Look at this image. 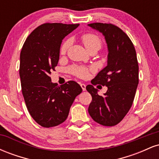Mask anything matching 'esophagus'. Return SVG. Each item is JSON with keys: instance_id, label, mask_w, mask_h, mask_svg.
Segmentation results:
<instances>
[{"instance_id": "esophagus-1", "label": "esophagus", "mask_w": 159, "mask_h": 159, "mask_svg": "<svg viewBox=\"0 0 159 159\" xmlns=\"http://www.w3.org/2000/svg\"><path fill=\"white\" fill-rule=\"evenodd\" d=\"M81 87L82 88V90H83V91H85L86 90V85L84 84H81Z\"/></svg>"}]
</instances>
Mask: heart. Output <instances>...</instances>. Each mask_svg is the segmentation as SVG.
Segmentation results:
<instances>
[{"instance_id": "obj_1", "label": "heart", "mask_w": 159, "mask_h": 159, "mask_svg": "<svg viewBox=\"0 0 159 159\" xmlns=\"http://www.w3.org/2000/svg\"><path fill=\"white\" fill-rule=\"evenodd\" d=\"M81 40L84 45L85 48L87 51H90L91 49H98L101 48L102 40L97 35L94 34H85L81 37ZM69 40H66L63 43L61 47V53L62 54H64L66 52L67 49L69 46ZM71 72L75 75L81 78H85L87 77L89 73V69L84 66H73L71 68Z\"/></svg>"}]
</instances>
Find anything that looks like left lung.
<instances>
[{
    "label": "left lung",
    "mask_w": 159,
    "mask_h": 159,
    "mask_svg": "<svg viewBox=\"0 0 159 159\" xmlns=\"http://www.w3.org/2000/svg\"><path fill=\"white\" fill-rule=\"evenodd\" d=\"M88 26L103 34L108 54L107 65L91 81L86 89L92 96L88 112L96 123L114 126L130 110L138 82V63L132 42L125 32L112 24L92 23ZM108 87L104 96H99L93 85Z\"/></svg>",
    "instance_id": "8db88e82"
}]
</instances>
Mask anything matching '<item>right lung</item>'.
<instances>
[{"instance_id": "obj_1", "label": "right lung", "mask_w": 159, "mask_h": 159, "mask_svg": "<svg viewBox=\"0 0 159 159\" xmlns=\"http://www.w3.org/2000/svg\"><path fill=\"white\" fill-rule=\"evenodd\" d=\"M78 26L79 24H43L28 36L21 48V91L29 113L43 127L63 123L75 98L82 92L75 81L58 86L50 77L59 61L62 40Z\"/></svg>"}]
</instances>
